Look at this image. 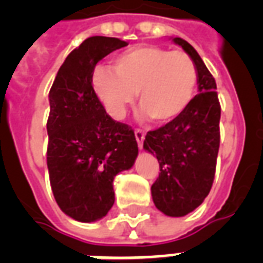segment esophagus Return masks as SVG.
<instances>
[{"label":"esophagus","mask_w":263,"mask_h":263,"mask_svg":"<svg viewBox=\"0 0 263 263\" xmlns=\"http://www.w3.org/2000/svg\"><path fill=\"white\" fill-rule=\"evenodd\" d=\"M135 138H136V142H138V146H139V148H140V150H142V147H143L144 132L140 131V129H136V131H135Z\"/></svg>","instance_id":"obj_1"}]
</instances>
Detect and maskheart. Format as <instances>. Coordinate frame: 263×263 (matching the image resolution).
Segmentation results:
<instances>
[{"instance_id":"1","label":"heart","mask_w":263,"mask_h":263,"mask_svg":"<svg viewBox=\"0 0 263 263\" xmlns=\"http://www.w3.org/2000/svg\"><path fill=\"white\" fill-rule=\"evenodd\" d=\"M91 82L111 119L123 120L139 94L140 116L168 124L190 106L198 71L184 51L142 45L117 55L113 69L97 68Z\"/></svg>"}]
</instances>
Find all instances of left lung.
Masks as SVG:
<instances>
[{
    "mask_svg": "<svg viewBox=\"0 0 263 263\" xmlns=\"http://www.w3.org/2000/svg\"><path fill=\"white\" fill-rule=\"evenodd\" d=\"M195 64L198 92L179 119L147 132L143 148L157 157L160 176L152 185L156 208L169 217L194 212L209 195L220 147L221 106L216 80L194 47L173 38Z\"/></svg>",
    "mask_w": 263,
    "mask_h": 263,
    "instance_id": "8db88e82",
    "label": "left lung"
}]
</instances>
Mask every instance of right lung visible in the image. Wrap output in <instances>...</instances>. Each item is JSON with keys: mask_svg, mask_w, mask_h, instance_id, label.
<instances>
[{"mask_svg": "<svg viewBox=\"0 0 263 263\" xmlns=\"http://www.w3.org/2000/svg\"><path fill=\"white\" fill-rule=\"evenodd\" d=\"M91 36L69 53L49 92L47 169L54 199L67 216L94 222L115 203L113 180L138 157L135 134L107 115L92 88L98 61L127 46Z\"/></svg>", "mask_w": 263, "mask_h": 263, "instance_id": "obj_1", "label": "right lung"}]
</instances>
